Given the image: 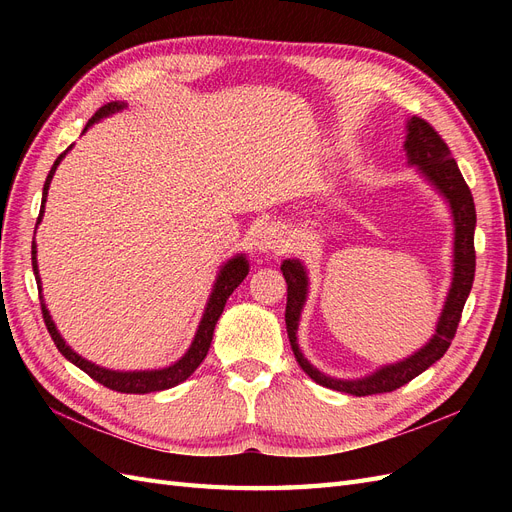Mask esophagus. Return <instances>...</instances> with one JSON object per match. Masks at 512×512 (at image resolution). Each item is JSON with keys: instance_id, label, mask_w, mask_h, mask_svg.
<instances>
[{"instance_id": "esophagus-1", "label": "esophagus", "mask_w": 512, "mask_h": 512, "mask_svg": "<svg viewBox=\"0 0 512 512\" xmlns=\"http://www.w3.org/2000/svg\"><path fill=\"white\" fill-rule=\"evenodd\" d=\"M254 245H256V250L262 254H280L286 250V245H288L286 232L280 226L260 228Z\"/></svg>"}]
</instances>
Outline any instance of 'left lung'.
Returning a JSON list of instances; mask_svg holds the SVG:
<instances>
[{
  "label": "left lung",
  "instance_id": "obj_1",
  "mask_svg": "<svg viewBox=\"0 0 512 512\" xmlns=\"http://www.w3.org/2000/svg\"><path fill=\"white\" fill-rule=\"evenodd\" d=\"M404 149H406L408 166H414L416 173L444 198V203L448 205V211H451V218H453L451 288L446 292L436 329H433V335L427 339L425 346L406 356V359L380 365L376 371H371V374L361 378H335V376L324 374V371H320L318 367H314L307 361V356L299 348V339H297L301 312L307 303V292H309L307 269L299 258H286L282 262V273L288 284L286 331H288L294 359H297L301 369L314 382L327 386V389L342 391L356 397L391 393L399 389V386L414 380L418 374H423V371L436 361H440L453 342L463 305L468 301V294L474 282L476 209H474L472 192L468 188V183L461 177V170L455 158L451 156V149L446 147L440 134L421 117L408 119Z\"/></svg>",
  "mask_w": 512,
  "mask_h": 512
}]
</instances>
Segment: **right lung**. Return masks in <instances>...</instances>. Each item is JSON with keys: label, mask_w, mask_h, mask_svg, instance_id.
<instances>
[{"label": "right lung", "mask_w": 512, "mask_h": 512, "mask_svg": "<svg viewBox=\"0 0 512 512\" xmlns=\"http://www.w3.org/2000/svg\"><path fill=\"white\" fill-rule=\"evenodd\" d=\"M128 104L126 102H108L104 104L100 111L91 117L87 121V126L83 130V134L94 126V123L111 117L119 111H123ZM72 149V145L61 153V156L55 160L53 168L49 177H46L44 181V188H42V207H40V215H38V222H36V228L38 224L42 222L44 218V203H46V196H49V188H51V181H53V175L57 166L61 164V160L66 158V153ZM38 245H36V230H34V243H32V267H34V275H36V284H38V290H40V305H42V316H44V324L46 329H49L53 342L57 346V350L66 356V359L70 363H74L79 369H83L87 376L94 378L96 382L108 386V389L113 391H119V393H134V395H145V393H153V391H166V389H173V386L181 384L183 380H188L196 367L205 361V356L209 352V346H211V339H213V331H215V324H218L222 312H224V305L228 301V297L232 294V290H235L243 280L245 275L250 273V262H247V256L245 254H235L232 258H228L226 262H222V267L218 271V277H215L213 282V288H211V294L207 299V305H205V312H203V318H200L198 322V329L194 333V339L190 348L185 350V354L181 356V359H177L175 363H170L166 367H158V369H134V371H121V369H108V367H102V365H96L91 363L87 359H83V356L79 352H74L68 344L66 339L61 337V333L57 331L55 322L51 318V312L46 309V301L42 297V280H40V271H38Z\"/></svg>", "instance_id": "1"}]
</instances>
